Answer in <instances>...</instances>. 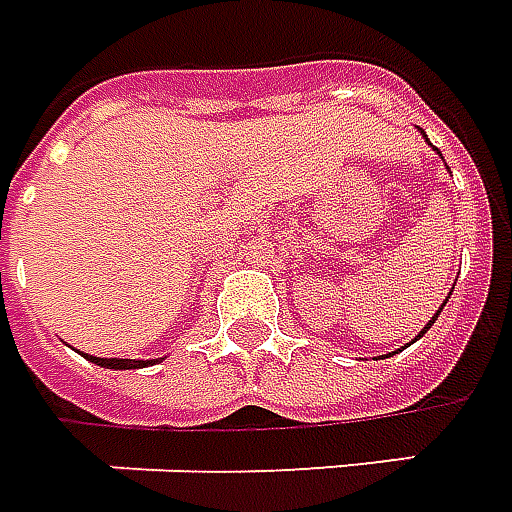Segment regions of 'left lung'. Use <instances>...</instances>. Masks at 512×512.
<instances>
[{"mask_svg":"<svg viewBox=\"0 0 512 512\" xmlns=\"http://www.w3.org/2000/svg\"><path fill=\"white\" fill-rule=\"evenodd\" d=\"M441 308H444V306H441ZM438 314H441V311H436V317H438ZM436 317H433V320L427 322V328H430V325H433V322H436ZM427 328H422V333H427ZM422 333H419V336H422Z\"/></svg>","mask_w":512,"mask_h":512,"instance_id":"8db88e82","label":"left lung"}]
</instances>
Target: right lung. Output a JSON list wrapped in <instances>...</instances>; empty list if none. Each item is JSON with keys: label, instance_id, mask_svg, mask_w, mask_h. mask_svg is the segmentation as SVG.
<instances>
[{"label": "right lung", "instance_id": "obj_1", "mask_svg": "<svg viewBox=\"0 0 512 512\" xmlns=\"http://www.w3.org/2000/svg\"><path fill=\"white\" fill-rule=\"evenodd\" d=\"M85 358L93 364L107 366V369H140L148 364V361H132V358H96V355H85Z\"/></svg>", "mask_w": 512, "mask_h": 512}]
</instances>
